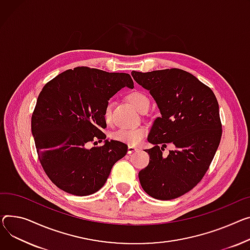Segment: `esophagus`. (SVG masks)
Returning a JSON list of instances; mask_svg holds the SVG:
<instances>
[{
    "label": "esophagus",
    "mask_w": 250,
    "mask_h": 250,
    "mask_svg": "<svg viewBox=\"0 0 250 250\" xmlns=\"http://www.w3.org/2000/svg\"><path fill=\"white\" fill-rule=\"evenodd\" d=\"M138 149H139V148L136 147V146H127V154H131V153H134V152H137Z\"/></svg>",
    "instance_id": "esophagus-1"
}]
</instances>
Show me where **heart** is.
Listing matches in <instances>:
<instances>
[{
	"label": "heart",
	"instance_id": "1",
	"mask_svg": "<svg viewBox=\"0 0 250 250\" xmlns=\"http://www.w3.org/2000/svg\"><path fill=\"white\" fill-rule=\"evenodd\" d=\"M129 104L142 112L145 108L149 106V99L148 97L140 91H132L129 92L126 96ZM110 112H111V104L107 103L104 109V119L105 122L110 121ZM146 134V129L144 126L132 127V128H120L113 132L112 139L126 144L128 146H137L139 145L144 137Z\"/></svg>",
	"mask_w": 250,
	"mask_h": 250
}]
</instances>
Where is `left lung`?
Here are the masks:
<instances>
[{
  "instance_id": "obj_1",
  "label": "left lung",
  "mask_w": 250,
  "mask_h": 250,
  "mask_svg": "<svg viewBox=\"0 0 250 250\" xmlns=\"http://www.w3.org/2000/svg\"><path fill=\"white\" fill-rule=\"evenodd\" d=\"M131 76L161 112L147 137L154 146L145 149L149 163L139 173L141 185L151 197L171 200L192 190L209 169L222 136L218 102L210 87L182 69L132 71ZM167 143L176 149L164 158Z\"/></svg>"
}]
</instances>
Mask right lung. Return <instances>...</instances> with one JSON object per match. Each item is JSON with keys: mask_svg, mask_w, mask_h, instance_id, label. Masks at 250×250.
<instances>
[{"mask_svg": "<svg viewBox=\"0 0 250 250\" xmlns=\"http://www.w3.org/2000/svg\"><path fill=\"white\" fill-rule=\"evenodd\" d=\"M125 86L134 88L127 73L82 66L58 74L41 90L32 114V135L43 170L59 189L75 196L91 195L125 156L127 146L105 140L102 131L106 127L105 104ZM103 139V146L87 147Z\"/></svg>", "mask_w": 250, "mask_h": 250, "instance_id": "right-lung-1", "label": "right lung"}]
</instances>
